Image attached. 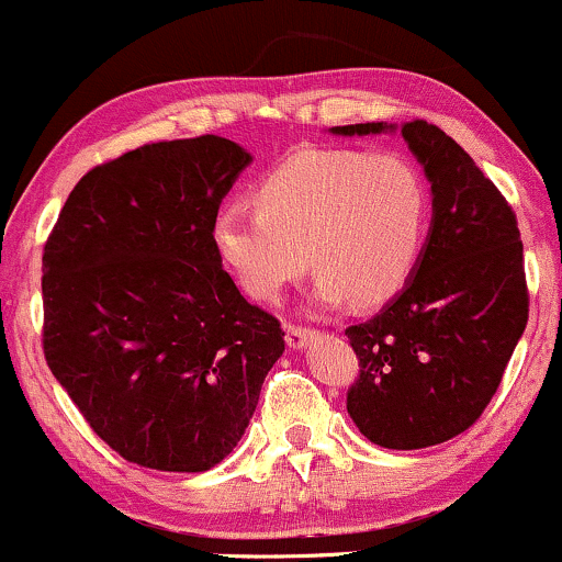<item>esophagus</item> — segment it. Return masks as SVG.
Wrapping results in <instances>:
<instances>
[{
  "label": "esophagus",
  "mask_w": 562,
  "mask_h": 562,
  "mask_svg": "<svg viewBox=\"0 0 562 562\" xmlns=\"http://www.w3.org/2000/svg\"><path fill=\"white\" fill-rule=\"evenodd\" d=\"M315 328H307V326H292V323H289L286 326V345L292 347V349H302V347H307L310 341L315 339Z\"/></svg>",
  "instance_id": "obj_1"
}]
</instances>
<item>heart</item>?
I'll list each match as a JSON object with an SVG mask.
<instances>
[{"instance_id":"heart-1","label":"heart","mask_w":562,"mask_h":562,"mask_svg":"<svg viewBox=\"0 0 562 562\" xmlns=\"http://www.w3.org/2000/svg\"><path fill=\"white\" fill-rule=\"evenodd\" d=\"M255 213L213 217V249L252 300L276 302L310 266L318 302L375 307L411 281L426 244L431 194L397 151L302 149L249 194Z\"/></svg>"}]
</instances>
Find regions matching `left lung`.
I'll use <instances>...</instances> for the list:
<instances>
[{
  "mask_svg": "<svg viewBox=\"0 0 562 562\" xmlns=\"http://www.w3.org/2000/svg\"><path fill=\"white\" fill-rule=\"evenodd\" d=\"M384 131L394 125L331 134ZM400 131L431 183V228L405 289L345 331L360 362L347 413L373 445L424 450L463 434L492 402L529 321V289L516 213L499 189L437 125Z\"/></svg>",
  "mask_w": 562,
  "mask_h": 562,
  "instance_id": "left-lung-1",
  "label": "left lung"
}]
</instances>
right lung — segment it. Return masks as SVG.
I'll use <instances>...</instances> for the list:
<instances>
[{"mask_svg":"<svg viewBox=\"0 0 562 562\" xmlns=\"http://www.w3.org/2000/svg\"><path fill=\"white\" fill-rule=\"evenodd\" d=\"M249 162L213 134L144 144L89 170L44 244L46 366L128 463H221L283 355L281 323L244 300L210 236Z\"/></svg>","mask_w":562,"mask_h":562,"instance_id":"1","label":"right lung"}]
</instances>
